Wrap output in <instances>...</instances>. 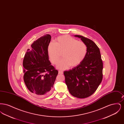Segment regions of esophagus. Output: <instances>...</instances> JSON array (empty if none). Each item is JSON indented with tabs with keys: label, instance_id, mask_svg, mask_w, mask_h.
<instances>
[{
	"label": "esophagus",
	"instance_id": "obj_1",
	"mask_svg": "<svg viewBox=\"0 0 124 124\" xmlns=\"http://www.w3.org/2000/svg\"><path fill=\"white\" fill-rule=\"evenodd\" d=\"M59 73L60 74H62L63 73V71H59Z\"/></svg>",
	"mask_w": 124,
	"mask_h": 124
}]
</instances>
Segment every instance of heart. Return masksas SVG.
Returning <instances> with one entry per match:
<instances>
[{
    "instance_id": "obj_1",
    "label": "heart",
    "mask_w": 124,
    "mask_h": 124,
    "mask_svg": "<svg viewBox=\"0 0 124 124\" xmlns=\"http://www.w3.org/2000/svg\"><path fill=\"white\" fill-rule=\"evenodd\" d=\"M86 45L69 35L58 37L55 43H51L48 51L51 60L53 64H57L63 53V59L57 65L61 70L75 67L80 64L85 58L87 53Z\"/></svg>"
}]
</instances>
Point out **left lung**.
Listing matches in <instances>:
<instances>
[{"mask_svg":"<svg viewBox=\"0 0 124 124\" xmlns=\"http://www.w3.org/2000/svg\"><path fill=\"white\" fill-rule=\"evenodd\" d=\"M80 38L87 46V53L82 62L71 70L65 71V82L70 93L84 99L93 94L103 78V62L99 48L94 42L82 36Z\"/></svg>","mask_w":124,"mask_h":124,"instance_id":"8db88e82","label":"left lung"}]
</instances>
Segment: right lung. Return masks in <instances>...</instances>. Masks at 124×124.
Returning a JSON list of instances; mask_svg holds the SVG:
<instances>
[{
	"label": "right lung",
	"instance_id": "add662e5",
	"mask_svg": "<svg viewBox=\"0 0 124 124\" xmlns=\"http://www.w3.org/2000/svg\"><path fill=\"white\" fill-rule=\"evenodd\" d=\"M51 39L50 35L46 34L34 41L23 59L24 82L30 92L38 97L51 93L58 74L49 60L48 47Z\"/></svg>",
	"mask_w": 124,
	"mask_h": 124
}]
</instances>
